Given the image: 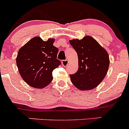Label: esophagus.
<instances>
[{
  "instance_id": "1",
  "label": "esophagus",
  "mask_w": 129,
  "mask_h": 129,
  "mask_svg": "<svg viewBox=\"0 0 129 129\" xmlns=\"http://www.w3.org/2000/svg\"><path fill=\"white\" fill-rule=\"evenodd\" d=\"M68 63H69V60H67V59L66 60H62V64L63 67H66L68 65Z\"/></svg>"
}]
</instances>
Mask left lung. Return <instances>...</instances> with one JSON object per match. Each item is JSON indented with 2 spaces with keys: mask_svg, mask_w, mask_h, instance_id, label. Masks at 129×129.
<instances>
[{
  "mask_svg": "<svg viewBox=\"0 0 129 129\" xmlns=\"http://www.w3.org/2000/svg\"><path fill=\"white\" fill-rule=\"evenodd\" d=\"M70 43L78 56V70L70 75L72 83L81 90L92 89L107 75L110 64L108 53L90 36L70 40Z\"/></svg>",
  "mask_w": 129,
  "mask_h": 129,
  "instance_id": "left-lung-1",
  "label": "left lung"
}]
</instances>
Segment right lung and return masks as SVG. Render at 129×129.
<instances>
[{
    "label": "right lung",
    "mask_w": 129,
    "mask_h": 129,
    "mask_svg": "<svg viewBox=\"0 0 129 129\" xmlns=\"http://www.w3.org/2000/svg\"><path fill=\"white\" fill-rule=\"evenodd\" d=\"M54 40L43 41L35 37L19 49L16 64L21 77L29 86L44 88L53 80L52 72L60 66L57 59L58 48L53 45Z\"/></svg>",
    "instance_id": "1"
}]
</instances>
